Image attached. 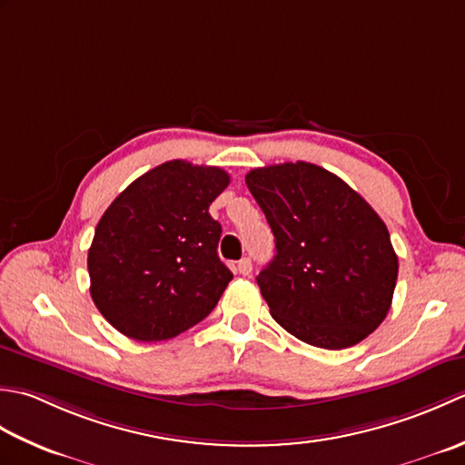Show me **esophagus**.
Segmentation results:
<instances>
[{"label": "esophagus", "instance_id": "34e87169", "mask_svg": "<svg viewBox=\"0 0 465 465\" xmlns=\"http://www.w3.org/2000/svg\"><path fill=\"white\" fill-rule=\"evenodd\" d=\"M236 271H239L241 274H251V271H252V262H251V259L249 257H244V259H241L239 261V264H236Z\"/></svg>", "mask_w": 465, "mask_h": 465}]
</instances>
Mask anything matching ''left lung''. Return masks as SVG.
<instances>
[{
  "label": "left lung",
  "instance_id": "obj_1",
  "mask_svg": "<svg viewBox=\"0 0 465 465\" xmlns=\"http://www.w3.org/2000/svg\"><path fill=\"white\" fill-rule=\"evenodd\" d=\"M244 180L274 234L277 254L257 277L272 319L321 349L373 333L391 307L400 262L365 198L311 163L254 168Z\"/></svg>",
  "mask_w": 465,
  "mask_h": 465
}]
</instances>
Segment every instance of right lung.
<instances>
[{
  "instance_id": "right-lung-1",
  "label": "right lung",
  "mask_w": 465,
  "mask_h": 465,
  "mask_svg": "<svg viewBox=\"0 0 465 465\" xmlns=\"http://www.w3.org/2000/svg\"><path fill=\"white\" fill-rule=\"evenodd\" d=\"M231 183L216 166L170 160L114 201L88 251L94 305L122 335L164 341L211 312L232 272L208 206Z\"/></svg>"
}]
</instances>
